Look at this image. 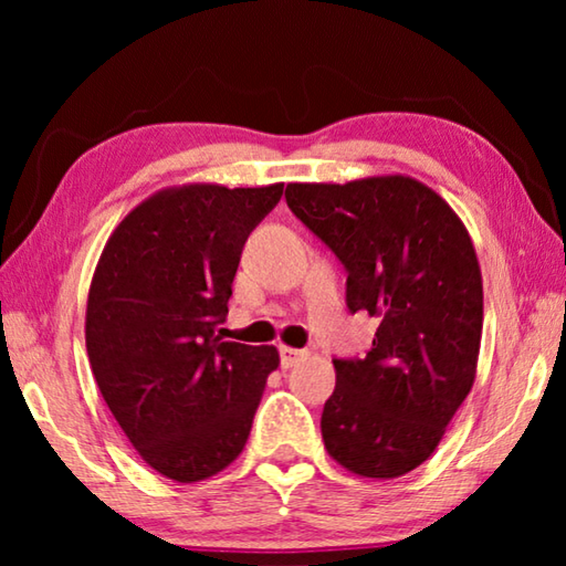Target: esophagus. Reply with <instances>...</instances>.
I'll return each instance as SVG.
<instances>
[{
    "label": "esophagus",
    "instance_id": "1",
    "mask_svg": "<svg viewBox=\"0 0 566 566\" xmlns=\"http://www.w3.org/2000/svg\"><path fill=\"white\" fill-rule=\"evenodd\" d=\"M306 357L304 349H294V347H280V361L282 369H290L294 364H300Z\"/></svg>",
    "mask_w": 566,
    "mask_h": 566
}]
</instances>
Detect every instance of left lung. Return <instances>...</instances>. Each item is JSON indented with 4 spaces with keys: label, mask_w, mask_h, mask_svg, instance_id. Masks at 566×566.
I'll list each match as a JSON object with an SVG mask.
<instances>
[{
    "label": "left lung",
    "mask_w": 566,
    "mask_h": 566,
    "mask_svg": "<svg viewBox=\"0 0 566 566\" xmlns=\"http://www.w3.org/2000/svg\"><path fill=\"white\" fill-rule=\"evenodd\" d=\"M286 205L347 266V306L379 319L364 359H334L322 411L334 462L367 479L417 469L476 377L484 292L467 227L407 175L292 181Z\"/></svg>",
    "instance_id": "1"
}]
</instances>
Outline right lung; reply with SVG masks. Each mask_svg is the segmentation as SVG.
<instances>
[{"label": "right lung", "instance_id": "obj_1", "mask_svg": "<svg viewBox=\"0 0 566 566\" xmlns=\"http://www.w3.org/2000/svg\"><path fill=\"white\" fill-rule=\"evenodd\" d=\"M284 185L167 187L109 234L94 270L84 339L92 375L145 462L181 484L242 454L276 347L222 342L217 327L252 229Z\"/></svg>", "mask_w": 566, "mask_h": 566}]
</instances>
